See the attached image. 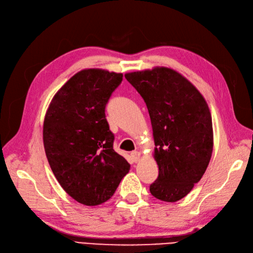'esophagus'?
<instances>
[{
  "mask_svg": "<svg viewBox=\"0 0 253 253\" xmlns=\"http://www.w3.org/2000/svg\"><path fill=\"white\" fill-rule=\"evenodd\" d=\"M131 157H132V159H133V162L137 163V162H138V160L140 159V153H139L138 151H133V152L131 153Z\"/></svg>",
  "mask_w": 253,
  "mask_h": 253,
  "instance_id": "1",
  "label": "esophagus"
}]
</instances>
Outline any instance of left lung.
I'll return each instance as SVG.
<instances>
[{
    "label": "left lung",
    "instance_id": "obj_1",
    "mask_svg": "<svg viewBox=\"0 0 253 253\" xmlns=\"http://www.w3.org/2000/svg\"><path fill=\"white\" fill-rule=\"evenodd\" d=\"M126 79L147 104L158 177L151 194L174 203L201 180L213 150L211 113L205 98L182 75L168 67L133 72Z\"/></svg>",
    "mask_w": 253,
    "mask_h": 253
}]
</instances>
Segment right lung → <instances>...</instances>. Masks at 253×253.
<instances>
[{"label":"right lung","mask_w":253,"mask_h":253,"mask_svg":"<svg viewBox=\"0 0 253 253\" xmlns=\"http://www.w3.org/2000/svg\"><path fill=\"white\" fill-rule=\"evenodd\" d=\"M124 75L82 70L53 96L44 118L43 143L53 175L65 192L85 206L109 201L129 164L113 149L105 105Z\"/></svg>","instance_id":"1"}]
</instances>
